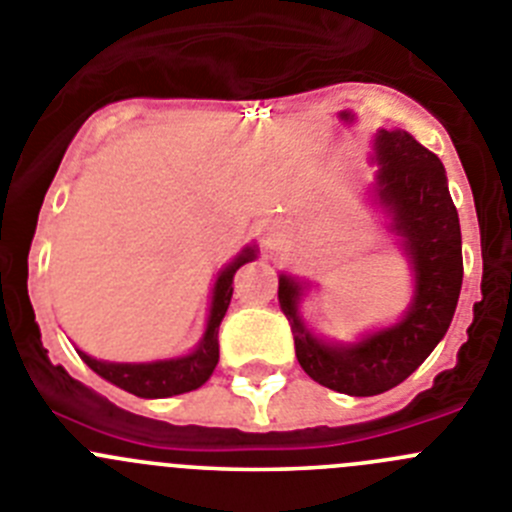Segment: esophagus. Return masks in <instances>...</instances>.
Here are the masks:
<instances>
[{
	"label": "esophagus",
	"mask_w": 512,
	"mask_h": 512,
	"mask_svg": "<svg viewBox=\"0 0 512 512\" xmlns=\"http://www.w3.org/2000/svg\"><path fill=\"white\" fill-rule=\"evenodd\" d=\"M262 242H265V245H272V242H275V237H278V227H275V224L272 222H262Z\"/></svg>",
	"instance_id": "34e87169"
}]
</instances>
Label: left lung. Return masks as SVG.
Returning a JSON list of instances; mask_svg holds the SVG:
<instances>
[{"label": "left lung", "mask_w": 512, "mask_h": 512, "mask_svg": "<svg viewBox=\"0 0 512 512\" xmlns=\"http://www.w3.org/2000/svg\"><path fill=\"white\" fill-rule=\"evenodd\" d=\"M374 154L376 194L414 272L404 318L358 343H326L300 321V285L280 275L278 288L298 364L313 381L348 396L384 394L412 376L450 328L462 288L460 217L442 161L407 131L376 133Z\"/></svg>", "instance_id": "obj_1"}]
</instances>
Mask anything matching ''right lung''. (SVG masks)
I'll return each instance as SVG.
<instances>
[{"mask_svg": "<svg viewBox=\"0 0 512 512\" xmlns=\"http://www.w3.org/2000/svg\"><path fill=\"white\" fill-rule=\"evenodd\" d=\"M255 257L257 247H245L240 255L219 272L217 283H214L207 331H204V338L189 356L154 361V364H108V361H98V358L78 351L80 358L95 374L103 376L105 381H111L118 389L141 396V399H164V396H176L199 389L212 376L214 366L219 361V323H222L224 313L229 308V300H232L234 272L240 270L245 262L255 260Z\"/></svg>", "mask_w": 512, "mask_h": 512, "instance_id": "add662e5", "label": "right lung"}]
</instances>
